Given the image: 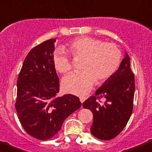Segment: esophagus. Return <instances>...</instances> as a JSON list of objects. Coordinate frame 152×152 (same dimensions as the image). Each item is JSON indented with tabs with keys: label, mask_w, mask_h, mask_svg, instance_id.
<instances>
[{
	"label": "esophagus",
	"mask_w": 152,
	"mask_h": 152,
	"mask_svg": "<svg viewBox=\"0 0 152 152\" xmlns=\"http://www.w3.org/2000/svg\"><path fill=\"white\" fill-rule=\"evenodd\" d=\"M85 100H86V97H84V96H80V102L81 103H83L85 102Z\"/></svg>",
	"instance_id": "34e87169"
}]
</instances>
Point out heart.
Segmentation results:
<instances>
[{
	"instance_id": "heart-1",
	"label": "heart",
	"mask_w": 152,
	"mask_h": 152,
	"mask_svg": "<svg viewBox=\"0 0 152 152\" xmlns=\"http://www.w3.org/2000/svg\"><path fill=\"white\" fill-rule=\"evenodd\" d=\"M67 46L74 57L83 58L80 66L82 72L70 74L63 79V88L68 93L86 95L96 80L102 83L113 76L121 62L122 55L118 46L96 38L78 37ZM52 61L57 72L66 73L72 70L71 60L61 47L55 50Z\"/></svg>"
}]
</instances>
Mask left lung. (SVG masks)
Listing matches in <instances>:
<instances>
[{
	"instance_id": "obj_1",
	"label": "left lung",
	"mask_w": 152,
	"mask_h": 152,
	"mask_svg": "<svg viewBox=\"0 0 152 152\" xmlns=\"http://www.w3.org/2000/svg\"><path fill=\"white\" fill-rule=\"evenodd\" d=\"M135 78L130 57L126 52L118 70L99 87L93 96L82 104L93 114L91 133L101 140H111L126 126L133 109ZM104 98L105 102H98Z\"/></svg>"
}]
</instances>
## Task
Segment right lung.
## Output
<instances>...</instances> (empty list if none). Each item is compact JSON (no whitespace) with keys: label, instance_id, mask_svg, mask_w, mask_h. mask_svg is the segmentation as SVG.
I'll use <instances>...</instances> for the list:
<instances>
[{"label":"right lung","instance_id":"1","mask_svg":"<svg viewBox=\"0 0 152 152\" xmlns=\"http://www.w3.org/2000/svg\"><path fill=\"white\" fill-rule=\"evenodd\" d=\"M56 39L30 50L17 79L15 109L22 127L30 136L48 140L61 130L64 121L81 106L79 98L57 96L59 78L52 61Z\"/></svg>","mask_w":152,"mask_h":152}]
</instances>
